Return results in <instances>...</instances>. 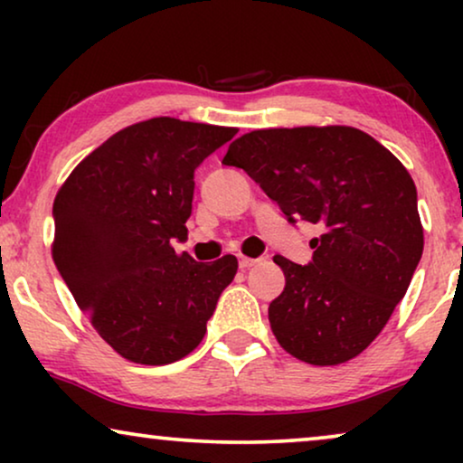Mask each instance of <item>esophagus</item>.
<instances>
[{
    "label": "esophagus",
    "instance_id": "obj_1",
    "mask_svg": "<svg viewBox=\"0 0 463 463\" xmlns=\"http://www.w3.org/2000/svg\"><path fill=\"white\" fill-rule=\"evenodd\" d=\"M238 263H240V268H242V269H249V268H252V265H255L257 263V259H250V257H240L238 259Z\"/></svg>",
    "mask_w": 463,
    "mask_h": 463
}]
</instances>
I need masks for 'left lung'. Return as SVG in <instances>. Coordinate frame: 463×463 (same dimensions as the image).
I'll use <instances>...</instances> for the list:
<instances>
[{
  "instance_id": "1",
  "label": "left lung",
  "mask_w": 463,
  "mask_h": 463,
  "mask_svg": "<svg viewBox=\"0 0 463 463\" xmlns=\"http://www.w3.org/2000/svg\"><path fill=\"white\" fill-rule=\"evenodd\" d=\"M223 164L259 183L290 223L322 230L307 265L274 257L287 278L269 303L278 344L316 366L358 356L407 293L423 252L407 168L350 126L252 130L230 145Z\"/></svg>"
}]
</instances>
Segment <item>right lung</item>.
<instances>
[{
  "label": "right lung",
  "instance_id": "obj_1",
  "mask_svg": "<svg viewBox=\"0 0 463 463\" xmlns=\"http://www.w3.org/2000/svg\"><path fill=\"white\" fill-rule=\"evenodd\" d=\"M236 128L154 118L116 132L54 198L52 259L81 312L119 356L170 364L194 352L238 271L176 255L187 236L194 173Z\"/></svg>",
  "mask_w": 463,
  "mask_h": 463
}]
</instances>
